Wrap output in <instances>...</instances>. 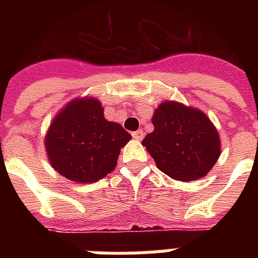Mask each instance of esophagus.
I'll return each mask as SVG.
<instances>
[{
  "label": "esophagus",
  "mask_w": 258,
  "mask_h": 258,
  "mask_svg": "<svg viewBox=\"0 0 258 258\" xmlns=\"http://www.w3.org/2000/svg\"><path fill=\"white\" fill-rule=\"evenodd\" d=\"M133 138H134V139H137V141H141L142 138H143V131H141V130H138V131H134Z\"/></svg>",
  "instance_id": "34e87169"
}]
</instances>
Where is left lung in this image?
<instances>
[{
    "label": "left lung",
    "instance_id": "8db88e82",
    "mask_svg": "<svg viewBox=\"0 0 258 258\" xmlns=\"http://www.w3.org/2000/svg\"><path fill=\"white\" fill-rule=\"evenodd\" d=\"M151 121L154 131L142 145L170 178L180 182L200 179L216 165L221 142L206 113L182 103L163 101Z\"/></svg>",
    "mask_w": 258,
    "mask_h": 258
}]
</instances>
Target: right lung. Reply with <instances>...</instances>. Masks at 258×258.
<instances>
[{
	"label": "right lung",
	"instance_id": "right-lung-1",
	"mask_svg": "<svg viewBox=\"0 0 258 258\" xmlns=\"http://www.w3.org/2000/svg\"><path fill=\"white\" fill-rule=\"evenodd\" d=\"M130 139L119 123L105 119L96 97H78L50 123L45 150L58 174L79 183H93L115 169L120 149Z\"/></svg>",
	"mask_w": 258,
	"mask_h": 258
}]
</instances>
